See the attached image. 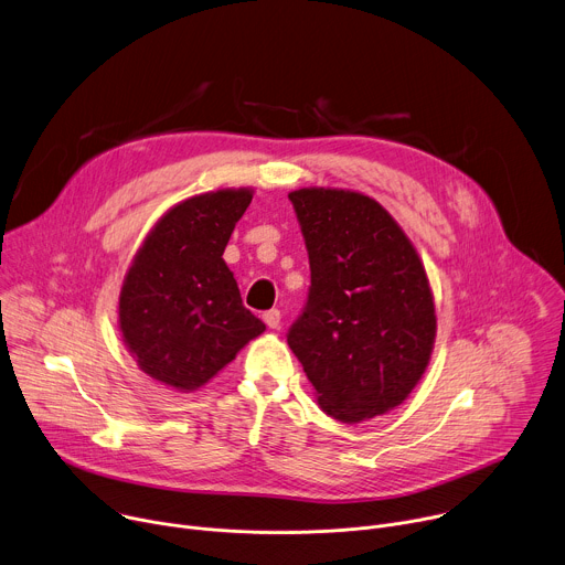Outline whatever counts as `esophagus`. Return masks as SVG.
Instances as JSON below:
<instances>
[{
	"mask_svg": "<svg viewBox=\"0 0 565 565\" xmlns=\"http://www.w3.org/2000/svg\"><path fill=\"white\" fill-rule=\"evenodd\" d=\"M264 321L268 324V329H279L281 327V312L277 308H270L264 312Z\"/></svg>",
	"mask_w": 565,
	"mask_h": 565,
	"instance_id": "34e87169",
	"label": "esophagus"
}]
</instances>
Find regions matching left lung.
Here are the masks:
<instances>
[{
	"label": "left lung",
	"instance_id": "left-lung-1",
	"mask_svg": "<svg viewBox=\"0 0 565 565\" xmlns=\"http://www.w3.org/2000/svg\"><path fill=\"white\" fill-rule=\"evenodd\" d=\"M310 286L288 347L321 409L360 423L397 407L423 377L436 338L434 297L405 232L373 199L344 190L288 194Z\"/></svg>",
	"mask_w": 565,
	"mask_h": 565
}]
</instances>
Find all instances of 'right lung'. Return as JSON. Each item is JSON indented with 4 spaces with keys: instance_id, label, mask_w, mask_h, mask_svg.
Wrapping results in <instances>:
<instances>
[{
    "instance_id": "right-lung-1",
    "label": "right lung",
    "mask_w": 565,
    "mask_h": 565,
    "mask_svg": "<svg viewBox=\"0 0 565 565\" xmlns=\"http://www.w3.org/2000/svg\"><path fill=\"white\" fill-rule=\"evenodd\" d=\"M250 201V190L188 199L145 238L118 310L125 344L149 377L179 391L199 388L264 333L223 262Z\"/></svg>"
}]
</instances>
